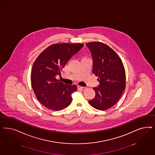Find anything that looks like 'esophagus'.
I'll return each mask as SVG.
<instances>
[{
  "mask_svg": "<svg viewBox=\"0 0 155 155\" xmlns=\"http://www.w3.org/2000/svg\"><path fill=\"white\" fill-rule=\"evenodd\" d=\"M78 88L81 90H85V88H86L84 87H81V86H80V85H78Z\"/></svg>",
  "mask_w": 155,
  "mask_h": 155,
  "instance_id": "34e87169",
  "label": "esophagus"
}]
</instances>
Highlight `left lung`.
<instances>
[{"label": "left lung", "mask_w": 155, "mask_h": 155, "mask_svg": "<svg viewBox=\"0 0 155 155\" xmlns=\"http://www.w3.org/2000/svg\"><path fill=\"white\" fill-rule=\"evenodd\" d=\"M93 59L92 72L99 81L95 90V96L90 105L96 109L105 110L119 100L125 88V72L120 57L104 43L94 41L86 44Z\"/></svg>", "instance_id": "1"}]
</instances>
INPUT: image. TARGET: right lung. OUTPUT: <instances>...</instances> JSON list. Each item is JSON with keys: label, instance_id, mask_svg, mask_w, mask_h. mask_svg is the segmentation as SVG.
I'll return each instance as SVG.
<instances>
[{"label": "right lung", "instance_id": "add662e5", "mask_svg": "<svg viewBox=\"0 0 155 155\" xmlns=\"http://www.w3.org/2000/svg\"><path fill=\"white\" fill-rule=\"evenodd\" d=\"M82 43L50 45L35 60L31 72V84L37 99L48 109L60 110L72 102L76 85H68L56 79L70 59L82 48Z\"/></svg>", "mask_w": 155, "mask_h": 155}]
</instances>
